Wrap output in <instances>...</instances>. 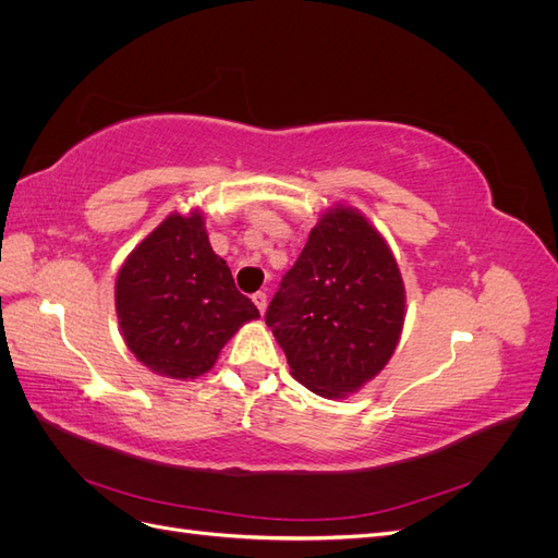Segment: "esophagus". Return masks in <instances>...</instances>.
Returning <instances> with one entry per match:
<instances>
[{"label": "esophagus", "mask_w": 558, "mask_h": 558, "mask_svg": "<svg viewBox=\"0 0 558 558\" xmlns=\"http://www.w3.org/2000/svg\"><path fill=\"white\" fill-rule=\"evenodd\" d=\"M253 305L258 307L260 314H265V310H267V295H265V293H256V295H253Z\"/></svg>", "instance_id": "34e87169"}]
</instances>
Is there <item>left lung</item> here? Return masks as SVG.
Wrapping results in <instances>:
<instances>
[{
	"label": "left lung",
	"mask_w": 558,
	"mask_h": 558,
	"mask_svg": "<svg viewBox=\"0 0 558 558\" xmlns=\"http://www.w3.org/2000/svg\"><path fill=\"white\" fill-rule=\"evenodd\" d=\"M265 324L310 391L347 398L375 379L404 324L402 277L379 230L359 209H328L283 275Z\"/></svg>",
	"instance_id": "obj_1"
}]
</instances>
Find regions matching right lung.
Listing matches in <instances>:
<instances>
[{"instance_id":"add662e5","label":"right lung","mask_w":558,"mask_h":558,"mask_svg":"<svg viewBox=\"0 0 558 558\" xmlns=\"http://www.w3.org/2000/svg\"><path fill=\"white\" fill-rule=\"evenodd\" d=\"M116 314L128 349L150 373L195 379L260 312L216 256L199 209L179 211L134 248L118 269Z\"/></svg>"}]
</instances>
